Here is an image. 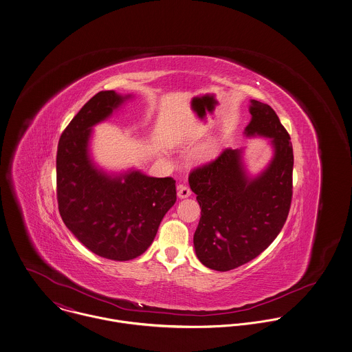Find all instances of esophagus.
Returning a JSON list of instances; mask_svg holds the SVG:
<instances>
[{"mask_svg": "<svg viewBox=\"0 0 352 352\" xmlns=\"http://www.w3.org/2000/svg\"><path fill=\"white\" fill-rule=\"evenodd\" d=\"M177 195H178V197H179L181 199H182V198H188L189 195H192V190H190L186 185H179Z\"/></svg>", "mask_w": 352, "mask_h": 352, "instance_id": "obj_1", "label": "esophagus"}]
</instances>
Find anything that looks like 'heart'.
<instances>
[{"label":"heart","mask_w":352,"mask_h":352,"mask_svg":"<svg viewBox=\"0 0 352 352\" xmlns=\"http://www.w3.org/2000/svg\"><path fill=\"white\" fill-rule=\"evenodd\" d=\"M216 151H217V143L214 140H209L195 150L193 157L195 160H208L216 154Z\"/></svg>","instance_id":"1"}]
</instances>
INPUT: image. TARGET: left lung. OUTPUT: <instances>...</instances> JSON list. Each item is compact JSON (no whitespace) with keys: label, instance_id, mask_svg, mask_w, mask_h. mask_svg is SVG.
Masks as SVG:
<instances>
[{"label":"left lung","instance_id":"1","mask_svg":"<svg viewBox=\"0 0 352 352\" xmlns=\"http://www.w3.org/2000/svg\"><path fill=\"white\" fill-rule=\"evenodd\" d=\"M245 138H266L273 150L267 166L251 175L244 148H227L189 175L201 219L193 243L199 262L216 272L236 269L262 254L280 232L292 202L293 147L270 105L250 100Z\"/></svg>","mask_w":352,"mask_h":352}]
</instances>
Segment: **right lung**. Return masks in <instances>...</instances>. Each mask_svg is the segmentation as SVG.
I'll return each instance as SVG.
<instances>
[{"mask_svg":"<svg viewBox=\"0 0 352 352\" xmlns=\"http://www.w3.org/2000/svg\"><path fill=\"white\" fill-rule=\"evenodd\" d=\"M131 94L115 90L90 98L62 133L56 154V195L63 223L91 252L111 261L140 256L177 201L175 181L129 168L108 173L91 157L93 126L108 120Z\"/></svg>","mask_w":352,"mask_h":352,"instance_id":"right-lung-1","label":"right lung"}]
</instances>
